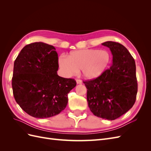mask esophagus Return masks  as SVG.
Returning a JSON list of instances; mask_svg holds the SVG:
<instances>
[{
    "label": "esophagus",
    "instance_id": "obj_1",
    "mask_svg": "<svg viewBox=\"0 0 151 151\" xmlns=\"http://www.w3.org/2000/svg\"><path fill=\"white\" fill-rule=\"evenodd\" d=\"M76 83L77 84H82L83 82H82V81L80 79H76Z\"/></svg>",
    "mask_w": 151,
    "mask_h": 151
}]
</instances>
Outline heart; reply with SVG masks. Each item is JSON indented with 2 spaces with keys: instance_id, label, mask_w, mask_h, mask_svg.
Segmentation results:
<instances>
[{
  "instance_id": "obj_1",
  "label": "heart",
  "mask_w": 151,
  "mask_h": 151,
  "mask_svg": "<svg viewBox=\"0 0 151 151\" xmlns=\"http://www.w3.org/2000/svg\"><path fill=\"white\" fill-rule=\"evenodd\" d=\"M111 62V55L107 50L84 49L72 52L68 57L58 58V65L66 77L82 70L85 79L92 80L101 76Z\"/></svg>"
}]
</instances>
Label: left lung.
<instances>
[{
	"instance_id": "8db88e82",
	"label": "left lung",
	"mask_w": 151,
	"mask_h": 151,
	"mask_svg": "<svg viewBox=\"0 0 151 151\" xmlns=\"http://www.w3.org/2000/svg\"><path fill=\"white\" fill-rule=\"evenodd\" d=\"M113 63L98 78L84 82L87 88V101L95 116L113 120L129 110L135 102L137 93L136 66L128 50L116 42H106Z\"/></svg>"
}]
</instances>
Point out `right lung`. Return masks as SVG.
<instances>
[{
    "label": "right lung",
    "mask_w": 151,
    "mask_h": 151,
    "mask_svg": "<svg viewBox=\"0 0 151 151\" xmlns=\"http://www.w3.org/2000/svg\"><path fill=\"white\" fill-rule=\"evenodd\" d=\"M55 48L43 42L27 45L14 63L12 86L16 101L30 116L46 118L64 109L74 79L57 74Z\"/></svg>",
    "instance_id": "right-lung-1"
}]
</instances>
